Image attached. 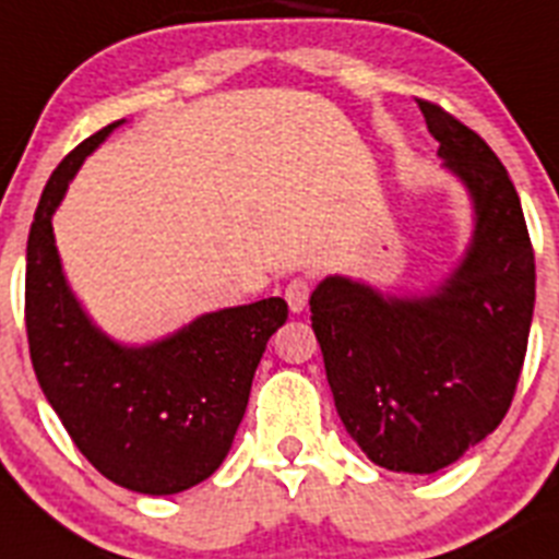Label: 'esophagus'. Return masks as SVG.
I'll use <instances>...</instances> for the list:
<instances>
[{
	"label": "esophagus",
	"mask_w": 559,
	"mask_h": 559,
	"mask_svg": "<svg viewBox=\"0 0 559 559\" xmlns=\"http://www.w3.org/2000/svg\"><path fill=\"white\" fill-rule=\"evenodd\" d=\"M310 299V283L305 276H294L288 285H285V302H288L290 313H302L308 308Z\"/></svg>",
	"instance_id": "obj_1"
}]
</instances>
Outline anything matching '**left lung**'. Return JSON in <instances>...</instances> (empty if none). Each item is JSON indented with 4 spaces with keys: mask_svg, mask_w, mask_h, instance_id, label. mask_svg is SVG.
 I'll use <instances>...</instances> for the list:
<instances>
[{
    "mask_svg": "<svg viewBox=\"0 0 559 559\" xmlns=\"http://www.w3.org/2000/svg\"><path fill=\"white\" fill-rule=\"evenodd\" d=\"M419 111L473 201L471 243L428 294L324 276L310 322L349 437L380 467L426 476L478 445L510 408L535 310V251L490 145L433 103L419 100Z\"/></svg>",
    "mask_w": 559,
    "mask_h": 559,
    "instance_id": "obj_1",
    "label": "left lung"
}]
</instances>
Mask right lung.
I'll use <instances>...</instances> for the list:
<instances>
[{
    "label": "right lung",
    "mask_w": 559,
    "mask_h": 559,
    "mask_svg": "<svg viewBox=\"0 0 559 559\" xmlns=\"http://www.w3.org/2000/svg\"><path fill=\"white\" fill-rule=\"evenodd\" d=\"M122 120L92 133L49 176L27 237L29 358L78 451L142 496L190 490L218 471L249 406L254 369L288 319L280 296L212 310L153 344L103 333L63 276L52 215L83 159Z\"/></svg>",
    "instance_id": "add662e5"
}]
</instances>
